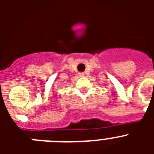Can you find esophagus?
Masks as SVG:
<instances>
[{
    "label": "esophagus",
    "mask_w": 154,
    "mask_h": 154,
    "mask_svg": "<svg viewBox=\"0 0 154 154\" xmlns=\"http://www.w3.org/2000/svg\"><path fill=\"white\" fill-rule=\"evenodd\" d=\"M79 75L80 77H82V76L85 75V73H84V72H79Z\"/></svg>",
    "instance_id": "esophagus-1"
}]
</instances>
